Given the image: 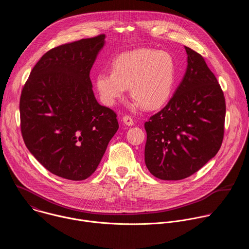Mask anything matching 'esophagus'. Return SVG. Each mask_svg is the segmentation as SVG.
<instances>
[{"instance_id":"obj_1","label":"esophagus","mask_w":249,"mask_h":249,"mask_svg":"<svg viewBox=\"0 0 249 249\" xmlns=\"http://www.w3.org/2000/svg\"><path fill=\"white\" fill-rule=\"evenodd\" d=\"M122 121H123V123H124L125 125H127V126H132V125L134 124L133 119H132L130 116H128V115H125V116L122 118Z\"/></svg>"}]
</instances>
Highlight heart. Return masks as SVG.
<instances>
[{
	"instance_id": "b5f03b06",
	"label": "heart",
	"mask_w": 249,
	"mask_h": 249,
	"mask_svg": "<svg viewBox=\"0 0 249 249\" xmlns=\"http://www.w3.org/2000/svg\"><path fill=\"white\" fill-rule=\"evenodd\" d=\"M176 77V63L165 51L141 48L122 53L110 72L95 77V88L101 101L112 106L130 89L137 105L157 109L169 99Z\"/></svg>"
}]
</instances>
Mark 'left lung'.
I'll use <instances>...</instances> for the list:
<instances>
[{
  "label": "left lung",
  "mask_w": 249,
  "mask_h": 249,
  "mask_svg": "<svg viewBox=\"0 0 249 249\" xmlns=\"http://www.w3.org/2000/svg\"><path fill=\"white\" fill-rule=\"evenodd\" d=\"M184 77L160 112L145 123V162L161 180H180L219 152L226 117L223 90L204 58L189 47Z\"/></svg>",
  "instance_id": "1"
}]
</instances>
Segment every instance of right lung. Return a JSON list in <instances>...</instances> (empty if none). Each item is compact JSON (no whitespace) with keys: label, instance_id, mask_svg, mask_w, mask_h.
<instances>
[{"label":"right lung","instance_id":"1","mask_svg":"<svg viewBox=\"0 0 249 249\" xmlns=\"http://www.w3.org/2000/svg\"><path fill=\"white\" fill-rule=\"evenodd\" d=\"M105 35L60 45L34 66L20 95V128L31 155L51 173L84 180L97 168L119 125L89 79Z\"/></svg>","mask_w":249,"mask_h":249}]
</instances>
